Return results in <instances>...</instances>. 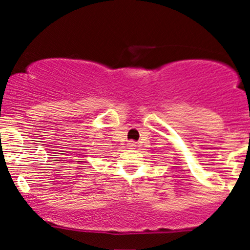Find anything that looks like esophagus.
I'll return each mask as SVG.
<instances>
[{
    "mask_svg": "<svg viewBox=\"0 0 250 250\" xmlns=\"http://www.w3.org/2000/svg\"><path fill=\"white\" fill-rule=\"evenodd\" d=\"M128 147L130 148V149H134L135 147H136V143H135L134 141H129V143H128Z\"/></svg>",
    "mask_w": 250,
    "mask_h": 250,
    "instance_id": "esophagus-1",
    "label": "esophagus"
}]
</instances>
